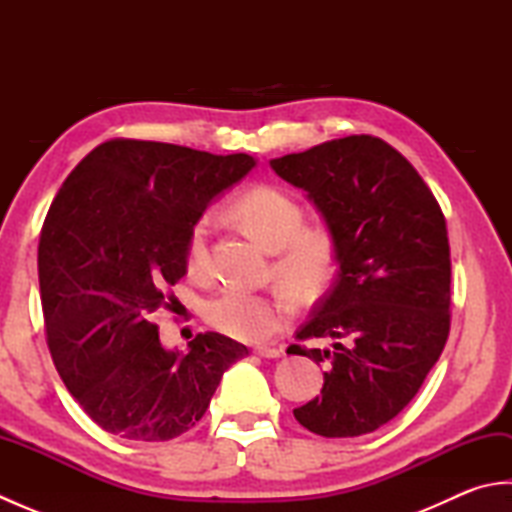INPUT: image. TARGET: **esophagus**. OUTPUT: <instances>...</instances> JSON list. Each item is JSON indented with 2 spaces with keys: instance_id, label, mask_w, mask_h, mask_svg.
I'll return each instance as SVG.
<instances>
[{
  "instance_id": "obj_1",
  "label": "esophagus",
  "mask_w": 512,
  "mask_h": 512,
  "mask_svg": "<svg viewBox=\"0 0 512 512\" xmlns=\"http://www.w3.org/2000/svg\"><path fill=\"white\" fill-rule=\"evenodd\" d=\"M253 352H255L257 356H262V358H279V356H281L279 347H268V345H259V347H255Z\"/></svg>"
}]
</instances>
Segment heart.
I'll list each match as a JSON object with an SVG mask.
<instances>
[{"label":"heart","mask_w":512,"mask_h":512,"mask_svg":"<svg viewBox=\"0 0 512 512\" xmlns=\"http://www.w3.org/2000/svg\"><path fill=\"white\" fill-rule=\"evenodd\" d=\"M231 215L268 250H275L277 279L301 297H312L328 281L334 266V239L325 226H303V211L286 191L259 184L244 191L231 206ZM187 270L193 277L209 273V224H195L187 242ZM292 317L286 295L228 288L217 295L206 319L215 330L237 341L262 343Z\"/></svg>","instance_id":"b5f03b06"}]
</instances>
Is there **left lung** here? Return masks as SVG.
<instances>
[{
  "label": "left lung",
  "instance_id": "1",
  "mask_svg": "<svg viewBox=\"0 0 512 512\" xmlns=\"http://www.w3.org/2000/svg\"><path fill=\"white\" fill-rule=\"evenodd\" d=\"M308 193L334 239L339 264L297 341L325 365L323 389L295 418L323 438H354L396 418L438 363L451 328L447 222L411 162L376 136L328 140L270 160Z\"/></svg>",
  "mask_w": 512,
  "mask_h": 512
}]
</instances>
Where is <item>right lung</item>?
I'll return each mask as SVG.
<instances>
[{"label":"right lung","instance_id":"add662e5","mask_svg":"<svg viewBox=\"0 0 512 512\" xmlns=\"http://www.w3.org/2000/svg\"><path fill=\"white\" fill-rule=\"evenodd\" d=\"M255 167L154 140L114 138L65 178L39 237V290L54 367L118 438L165 442L198 422L248 347L204 332L165 350L151 314L173 306L187 242L215 195Z\"/></svg>","mask_w":512,"mask_h":512}]
</instances>
